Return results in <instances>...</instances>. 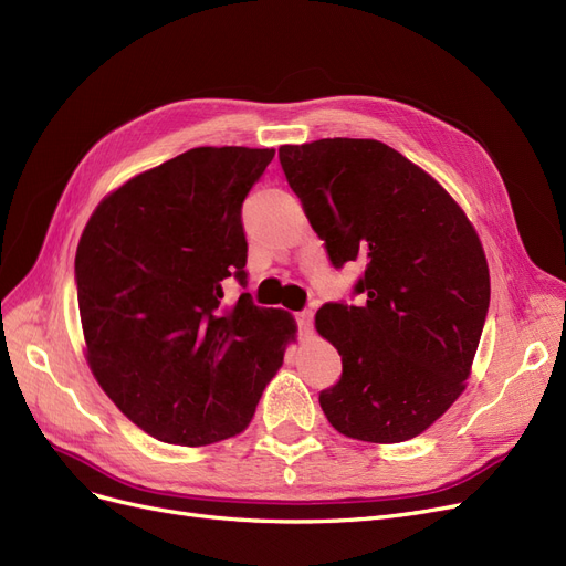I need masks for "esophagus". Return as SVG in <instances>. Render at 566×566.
Listing matches in <instances>:
<instances>
[{"instance_id": "1", "label": "esophagus", "mask_w": 566, "mask_h": 566, "mask_svg": "<svg viewBox=\"0 0 566 566\" xmlns=\"http://www.w3.org/2000/svg\"><path fill=\"white\" fill-rule=\"evenodd\" d=\"M296 322H298V331H301L303 338L312 336V310L296 312Z\"/></svg>"}]
</instances>
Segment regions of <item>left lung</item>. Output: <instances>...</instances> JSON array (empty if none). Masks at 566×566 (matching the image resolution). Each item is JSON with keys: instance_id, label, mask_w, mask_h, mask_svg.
Wrapping results in <instances>:
<instances>
[{"instance_id": "1", "label": "left lung", "mask_w": 566, "mask_h": 566, "mask_svg": "<svg viewBox=\"0 0 566 566\" xmlns=\"http://www.w3.org/2000/svg\"><path fill=\"white\" fill-rule=\"evenodd\" d=\"M289 186L333 268L364 265L361 305L326 303L317 331L343 359L326 420L368 443L427 431L464 391L490 307L483 244L446 188L378 139L280 146Z\"/></svg>"}]
</instances>
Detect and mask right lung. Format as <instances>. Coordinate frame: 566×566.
Instances as JSON below:
<instances>
[{"label":"right lung","mask_w":566,"mask_h":566,"mask_svg":"<svg viewBox=\"0 0 566 566\" xmlns=\"http://www.w3.org/2000/svg\"><path fill=\"white\" fill-rule=\"evenodd\" d=\"M275 149L198 146L125 181L76 249L86 359L116 408L172 446L244 431L296 338L284 310L249 294L242 202Z\"/></svg>","instance_id":"right-lung-1"}]
</instances>
